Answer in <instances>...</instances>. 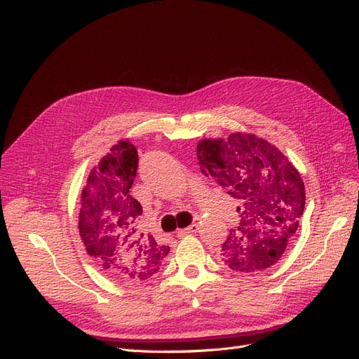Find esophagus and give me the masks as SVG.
I'll list each match as a JSON object with an SVG mask.
<instances>
[{
  "label": "esophagus",
  "mask_w": 359,
  "mask_h": 359,
  "mask_svg": "<svg viewBox=\"0 0 359 359\" xmlns=\"http://www.w3.org/2000/svg\"><path fill=\"white\" fill-rule=\"evenodd\" d=\"M198 229H199L198 224H190L189 227H186V229H178V231H177V236L181 238V236H186V235L196 233Z\"/></svg>",
  "instance_id": "1"
}]
</instances>
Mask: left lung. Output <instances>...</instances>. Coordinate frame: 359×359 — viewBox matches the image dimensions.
<instances>
[{"instance_id":"8db88e82","label":"left lung","mask_w":359,"mask_h":359,"mask_svg":"<svg viewBox=\"0 0 359 359\" xmlns=\"http://www.w3.org/2000/svg\"><path fill=\"white\" fill-rule=\"evenodd\" d=\"M196 154L202 173L240 203V226L222 244L224 264L240 273L276 265L295 240L306 206L297 168L277 147L252 133L203 139Z\"/></svg>"}]
</instances>
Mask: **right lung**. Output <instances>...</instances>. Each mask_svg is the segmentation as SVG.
<instances>
[{"instance_id": "1", "label": "right lung", "mask_w": 359, "mask_h": 359, "mask_svg": "<svg viewBox=\"0 0 359 359\" xmlns=\"http://www.w3.org/2000/svg\"><path fill=\"white\" fill-rule=\"evenodd\" d=\"M137 149L119 140L90 172L81 194L79 233L88 253L116 280L154 276L169 247L140 227L142 206L132 198Z\"/></svg>"}]
</instances>
